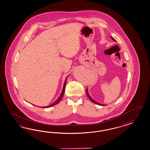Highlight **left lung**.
Wrapping results in <instances>:
<instances>
[{"label": "left lung", "mask_w": 150, "mask_h": 150, "mask_svg": "<svg viewBox=\"0 0 150 150\" xmlns=\"http://www.w3.org/2000/svg\"><path fill=\"white\" fill-rule=\"evenodd\" d=\"M112 37V39L114 41H116V40L113 38L112 37ZM86 93L87 96V97H88V98L90 99V100H91V102H93V103H95L96 105H102V104H100V103H98V102H96L94 100H93L92 98H91V97L89 95V94H88V91H87V89L86 90Z\"/></svg>", "instance_id": "left-lung-1"}]
</instances>
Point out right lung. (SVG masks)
Returning a JSON list of instances; mask_svg holds the SVG:
<instances>
[{
	"label": "right lung",
	"instance_id": "right-lung-1",
	"mask_svg": "<svg viewBox=\"0 0 150 150\" xmlns=\"http://www.w3.org/2000/svg\"><path fill=\"white\" fill-rule=\"evenodd\" d=\"M67 78H68V77H67L66 79H65V81L64 82L63 88V90H62V93H61L60 95L59 96V98H58L57 100H56L54 103H53L52 104H51V105H48V106L44 107H42V108H49V107H52V106H54L55 105H57L58 103H59V102L60 101V100H62V97H63V96L64 92H65V86H66V83H67Z\"/></svg>",
	"mask_w": 150,
	"mask_h": 150
}]
</instances>
